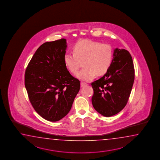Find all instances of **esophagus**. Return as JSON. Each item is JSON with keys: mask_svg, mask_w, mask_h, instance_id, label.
<instances>
[{"mask_svg": "<svg viewBox=\"0 0 160 160\" xmlns=\"http://www.w3.org/2000/svg\"><path fill=\"white\" fill-rule=\"evenodd\" d=\"M86 85H87V83L86 82H81V87H83Z\"/></svg>", "mask_w": 160, "mask_h": 160, "instance_id": "esophagus-1", "label": "esophagus"}]
</instances>
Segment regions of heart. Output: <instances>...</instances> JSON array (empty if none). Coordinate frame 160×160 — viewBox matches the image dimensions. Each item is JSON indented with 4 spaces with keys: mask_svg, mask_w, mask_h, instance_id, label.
I'll list each match as a JSON object with an SVG mask.
<instances>
[{
    "mask_svg": "<svg viewBox=\"0 0 160 160\" xmlns=\"http://www.w3.org/2000/svg\"><path fill=\"white\" fill-rule=\"evenodd\" d=\"M73 51L65 53L64 63L70 72L75 74L83 62L84 68L76 75L82 81H90L97 74H105L112 63L113 50L110 44L83 39L74 46Z\"/></svg>",
    "mask_w": 160,
    "mask_h": 160,
    "instance_id": "1",
    "label": "heart"
}]
</instances>
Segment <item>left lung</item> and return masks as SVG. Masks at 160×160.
Segmentation results:
<instances>
[{
    "label": "left lung",
    "mask_w": 160,
    "mask_h": 160,
    "mask_svg": "<svg viewBox=\"0 0 160 160\" xmlns=\"http://www.w3.org/2000/svg\"><path fill=\"white\" fill-rule=\"evenodd\" d=\"M134 81V68L129 52L116 48L108 71L101 78L92 83L94 94L92 102L97 112L111 117L126 106Z\"/></svg>",
    "instance_id": "obj_1"
}]
</instances>
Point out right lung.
I'll return each instance as SVG.
<instances>
[{"instance_id": "1", "label": "right lung", "mask_w": 160, "mask_h": 160, "mask_svg": "<svg viewBox=\"0 0 160 160\" xmlns=\"http://www.w3.org/2000/svg\"><path fill=\"white\" fill-rule=\"evenodd\" d=\"M66 40L48 42L35 52L27 66L24 84L34 110L51 122L66 116L80 89L64 63Z\"/></svg>"}]
</instances>
